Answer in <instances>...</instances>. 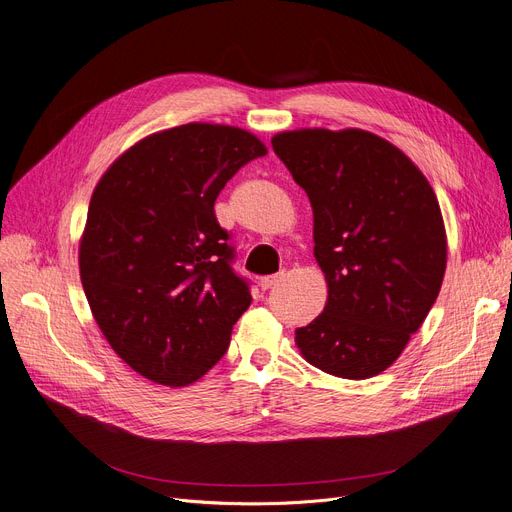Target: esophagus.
I'll list each match as a JSON object with an SVG mask.
<instances>
[{"mask_svg": "<svg viewBox=\"0 0 512 512\" xmlns=\"http://www.w3.org/2000/svg\"><path fill=\"white\" fill-rule=\"evenodd\" d=\"M285 281V273H277V275H269V277H262L260 279V288L262 290H269V288H275V285L283 283Z\"/></svg>", "mask_w": 512, "mask_h": 512, "instance_id": "1", "label": "esophagus"}]
</instances>
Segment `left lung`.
<instances>
[{"mask_svg":"<svg viewBox=\"0 0 512 512\" xmlns=\"http://www.w3.org/2000/svg\"><path fill=\"white\" fill-rule=\"evenodd\" d=\"M313 208L323 313L298 327L302 357L321 372H384L435 304L447 262L439 201L412 159L365 130H294L271 140Z\"/></svg>","mask_w":512,"mask_h":512,"instance_id":"8db88e82","label":"left lung"}]
</instances>
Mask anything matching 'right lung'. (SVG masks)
Returning <instances> with one entry per match:
<instances>
[{
    "instance_id": "obj_1",
    "label": "right lung",
    "mask_w": 512,
    "mask_h": 512,
    "mask_svg": "<svg viewBox=\"0 0 512 512\" xmlns=\"http://www.w3.org/2000/svg\"><path fill=\"white\" fill-rule=\"evenodd\" d=\"M267 147L241 128L185 124L136 142L102 174L79 275L111 349L134 372L187 386L227 353L252 302L214 214L224 185Z\"/></svg>"
}]
</instances>
